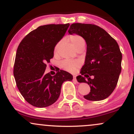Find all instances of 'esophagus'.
I'll list each match as a JSON object with an SVG mask.
<instances>
[{
  "mask_svg": "<svg viewBox=\"0 0 134 134\" xmlns=\"http://www.w3.org/2000/svg\"><path fill=\"white\" fill-rule=\"evenodd\" d=\"M73 81H75V82H77V80H76V76H73Z\"/></svg>",
  "mask_w": 134,
  "mask_h": 134,
  "instance_id": "1",
  "label": "esophagus"
}]
</instances>
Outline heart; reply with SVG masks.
Here are the masks:
<instances>
[{
  "label": "heart",
  "mask_w": 134,
  "mask_h": 134,
  "mask_svg": "<svg viewBox=\"0 0 134 134\" xmlns=\"http://www.w3.org/2000/svg\"><path fill=\"white\" fill-rule=\"evenodd\" d=\"M69 40L71 42V43L73 45V46L75 49L77 50L78 49L81 47H83L85 46V41L84 38L82 36L79 35L78 34H73L69 36L68 37ZM61 42L59 41L55 44L54 47V53H57L58 52V49H59L60 45H61ZM80 62L79 61H71V60L66 59L63 61L61 63V66L63 68L64 70H67V71L72 72L75 70L76 67L79 66Z\"/></svg>",
  "instance_id": "obj_1"
}]
</instances>
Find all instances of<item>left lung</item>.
<instances>
[{
    "instance_id": "left-lung-1",
    "label": "left lung",
    "mask_w": 134,
    "mask_h": 134,
    "mask_svg": "<svg viewBox=\"0 0 134 134\" xmlns=\"http://www.w3.org/2000/svg\"><path fill=\"white\" fill-rule=\"evenodd\" d=\"M68 32L82 36L87 43L85 64L81 75L76 77L80 83H87L91 87L84 98L94 101L105 99L115 90L121 73L122 54L118 43L104 30L93 24L73 23Z\"/></svg>"
}]
</instances>
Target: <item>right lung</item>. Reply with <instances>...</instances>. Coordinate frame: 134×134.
Segmentation results:
<instances>
[{"instance_id":"add662e5","label":"right lung","mask_w":134,"mask_h":134,"mask_svg":"<svg viewBox=\"0 0 134 134\" xmlns=\"http://www.w3.org/2000/svg\"><path fill=\"white\" fill-rule=\"evenodd\" d=\"M69 26L66 23L39 26L25 36L18 47L13 70L15 81L21 94L32 106H51L58 100L63 82L73 80L72 75L64 70L54 76L44 73L46 64L54 57L55 44Z\"/></svg>"}]
</instances>
